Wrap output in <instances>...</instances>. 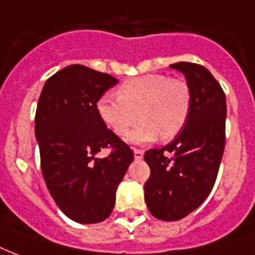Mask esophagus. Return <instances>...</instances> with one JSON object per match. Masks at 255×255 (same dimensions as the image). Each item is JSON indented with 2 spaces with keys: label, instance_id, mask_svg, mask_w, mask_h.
<instances>
[{
  "label": "esophagus",
  "instance_id": "esophagus-1",
  "mask_svg": "<svg viewBox=\"0 0 255 255\" xmlns=\"http://www.w3.org/2000/svg\"><path fill=\"white\" fill-rule=\"evenodd\" d=\"M134 158L138 159V161L143 158V150L134 149Z\"/></svg>",
  "mask_w": 255,
  "mask_h": 255
}]
</instances>
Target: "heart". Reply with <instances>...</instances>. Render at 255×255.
<instances>
[{
	"label": "heart",
	"mask_w": 255,
	"mask_h": 255,
	"mask_svg": "<svg viewBox=\"0 0 255 255\" xmlns=\"http://www.w3.org/2000/svg\"><path fill=\"white\" fill-rule=\"evenodd\" d=\"M118 96L105 93L96 110L109 129L122 135L138 118L141 122L126 142L142 145L161 137L170 139L183 129L191 110V89L186 81L163 74H146L126 80L118 86Z\"/></svg>",
	"instance_id": "b5f03b06"
}]
</instances>
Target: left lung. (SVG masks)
<instances>
[{
  "label": "left lung",
  "mask_w": 255,
  "mask_h": 255,
  "mask_svg": "<svg viewBox=\"0 0 255 255\" xmlns=\"http://www.w3.org/2000/svg\"><path fill=\"white\" fill-rule=\"evenodd\" d=\"M191 89V110L182 131L162 149L143 155L150 167L146 206L158 220L178 221L208 198L225 149L226 97L208 69L190 62L170 65ZM169 151L173 157L164 155Z\"/></svg>",
  "instance_id": "obj_1"
}]
</instances>
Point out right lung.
<instances>
[{
    "instance_id": "obj_1",
    "label": "right lung",
    "mask_w": 255,
    "mask_h": 255,
    "mask_svg": "<svg viewBox=\"0 0 255 255\" xmlns=\"http://www.w3.org/2000/svg\"><path fill=\"white\" fill-rule=\"evenodd\" d=\"M117 78L70 65L45 82L35 112V139L47 190L65 216L98 224L110 216L133 151L101 121L96 104ZM112 153L101 159L102 148Z\"/></svg>"
}]
</instances>
